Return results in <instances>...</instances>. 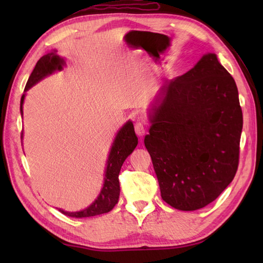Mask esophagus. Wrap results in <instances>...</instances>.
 Wrapping results in <instances>:
<instances>
[{"label":"esophagus","mask_w":263,"mask_h":263,"mask_svg":"<svg viewBox=\"0 0 263 263\" xmlns=\"http://www.w3.org/2000/svg\"><path fill=\"white\" fill-rule=\"evenodd\" d=\"M135 131H136V133H137V136H139V137H143V136H144V133H146V128H144L143 123H141V122H138V123H136V125H135Z\"/></svg>","instance_id":"obj_1"}]
</instances>
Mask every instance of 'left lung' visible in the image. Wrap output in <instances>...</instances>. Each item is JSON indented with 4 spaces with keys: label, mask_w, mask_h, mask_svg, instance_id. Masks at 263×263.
I'll use <instances>...</instances> for the list:
<instances>
[{
    "label": "left lung",
    "mask_w": 263,
    "mask_h": 263,
    "mask_svg": "<svg viewBox=\"0 0 263 263\" xmlns=\"http://www.w3.org/2000/svg\"><path fill=\"white\" fill-rule=\"evenodd\" d=\"M144 138L161 198L193 211L219 197L236 174L243 115L235 80L214 53L164 83Z\"/></svg>",
    "instance_id": "left-lung-1"
}]
</instances>
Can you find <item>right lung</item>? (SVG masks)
<instances>
[{
  "label": "right lung",
  "mask_w": 263,
  "mask_h": 263,
  "mask_svg": "<svg viewBox=\"0 0 263 263\" xmlns=\"http://www.w3.org/2000/svg\"><path fill=\"white\" fill-rule=\"evenodd\" d=\"M57 52L58 51L49 52L38 60L35 69H33L29 79L27 81L25 92L27 90H29L32 86H35L37 82L43 80L44 78L54 73L55 71L63 70V66L65 65V61L63 58L59 57ZM25 97H26V93L22 95L21 102H20L21 116L24 115L22 105H24ZM22 135H24V133H21V139H22ZM137 144H138V138L136 136L135 127H133V123L131 121H127L125 124L120 128V131L117 132V135L113 141V144H111L107 163H106L103 189L102 191H100L97 199L95 200L90 205L87 206L86 209L80 210V211L70 212V211H65L63 209H59V210L62 212V214L69 217L86 218V217H92V216L106 214V212H108L113 209L114 205L117 203V201H119V197H120L119 174H120L121 167L123 163L125 161V159L127 158V156L136 149Z\"/></svg>",
  "instance_id": "1"
}]
</instances>
